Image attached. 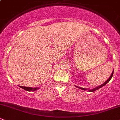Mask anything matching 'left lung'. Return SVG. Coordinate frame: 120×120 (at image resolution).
<instances>
[{
    "label": "left lung",
    "instance_id": "left-lung-1",
    "mask_svg": "<svg viewBox=\"0 0 120 120\" xmlns=\"http://www.w3.org/2000/svg\"><path fill=\"white\" fill-rule=\"evenodd\" d=\"M113 72H114V70H113V72H112V74H111V75L110 76V77H109V78H108V80L105 81V82H104V83H102V84L101 85H100V86H97V87H95V88L93 89H90V90H89V91H90V92H93V91H96V90H98V89H100V88H101V87H103V86H105V85L106 84V83H108V82H109V81H110V79H111V78H112V77H113ZM76 87H78V88H79V89H80L83 90H87V89H85V88H82V87H78V86H76Z\"/></svg>",
    "mask_w": 120,
    "mask_h": 120
}]
</instances>
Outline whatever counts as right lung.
Here are the masks:
<instances>
[{
    "label": "right lung",
    "mask_w": 120,
    "mask_h": 120,
    "mask_svg": "<svg viewBox=\"0 0 120 120\" xmlns=\"http://www.w3.org/2000/svg\"><path fill=\"white\" fill-rule=\"evenodd\" d=\"M19 87H21V88L25 90H27L28 91H34L35 90H37L39 89V87H26V86H19Z\"/></svg>",
    "instance_id": "add662e5"
}]
</instances>
